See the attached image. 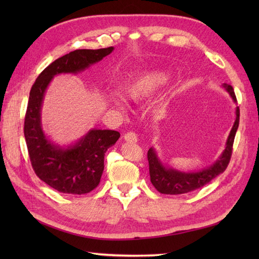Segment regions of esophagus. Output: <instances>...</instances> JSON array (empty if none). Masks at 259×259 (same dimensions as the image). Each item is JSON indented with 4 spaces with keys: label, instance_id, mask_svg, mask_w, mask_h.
Returning <instances> with one entry per match:
<instances>
[{
    "label": "esophagus",
    "instance_id": "1",
    "mask_svg": "<svg viewBox=\"0 0 259 259\" xmlns=\"http://www.w3.org/2000/svg\"><path fill=\"white\" fill-rule=\"evenodd\" d=\"M124 140L128 142H137L138 141V136H137L135 133H128L124 135Z\"/></svg>",
    "mask_w": 259,
    "mask_h": 259
}]
</instances>
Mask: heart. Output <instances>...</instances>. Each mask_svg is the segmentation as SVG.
Returning <instances> with one entry per match:
<instances>
[{"label":"heart","mask_w":259,"mask_h":259,"mask_svg":"<svg viewBox=\"0 0 259 259\" xmlns=\"http://www.w3.org/2000/svg\"><path fill=\"white\" fill-rule=\"evenodd\" d=\"M170 73L163 70L147 71L124 83L122 95L125 100L131 102H141L151 98L157 91L168 83ZM111 102L115 108L123 110V103L119 99L112 98Z\"/></svg>","instance_id":"heart-1"}]
</instances>
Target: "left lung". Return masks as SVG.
Masks as SVG:
<instances>
[{
	"label": "left lung",
	"mask_w": 259,
	"mask_h": 259,
	"mask_svg": "<svg viewBox=\"0 0 259 259\" xmlns=\"http://www.w3.org/2000/svg\"><path fill=\"white\" fill-rule=\"evenodd\" d=\"M228 92L230 98L235 103H237L236 96L232 85L224 83L222 85ZM236 118L232 126V130L228 135L226 145L221 156L210 166L197 171H183V170L176 169L174 167L164 164L161 159L159 158L158 152L155 148H150L148 150V161H149V174L150 180L153 187L161 194L164 195H181L187 192L199 189L200 187L207 185L208 183L216 178L217 176L223 174L226 170L230 156L233 151V144L236 136V131L239 124V108L236 107Z\"/></svg>",
	"instance_id": "8db88e82"
}]
</instances>
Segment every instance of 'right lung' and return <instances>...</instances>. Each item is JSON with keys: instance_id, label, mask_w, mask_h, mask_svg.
Listing matches in <instances>:
<instances>
[{"instance_id": "add662e5", "label": "right lung", "mask_w": 259, "mask_h": 259, "mask_svg": "<svg viewBox=\"0 0 259 259\" xmlns=\"http://www.w3.org/2000/svg\"><path fill=\"white\" fill-rule=\"evenodd\" d=\"M113 47L75 50L57 59L37 76L30 91L24 121V137L36 176L63 194L83 195L100 183L104 153L120 138L114 130L90 129L69 145L50 139L42 125V106L49 84L59 74H79L112 53Z\"/></svg>"}]
</instances>
